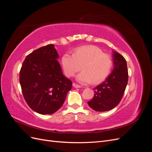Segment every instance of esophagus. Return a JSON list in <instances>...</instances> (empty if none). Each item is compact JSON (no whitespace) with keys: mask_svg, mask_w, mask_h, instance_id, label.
<instances>
[{"mask_svg":"<svg viewBox=\"0 0 152 152\" xmlns=\"http://www.w3.org/2000/svg\"><path fill=\"white\" fill-rule=\"evenodd\" d=\"M73 86L75 87V88H80V87H81V86L80 85H78L75 83H73Z\"/></svg>","mask_w":152,"mask_h":152,"instance_id":"34e87169","label":"esophagus"}]
</instances>
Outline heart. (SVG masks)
<instances>
[{
  "instance_id": "1",
  "label": "heart",
  "mask_w": 152,
  "mask_h": 152,
  "mask_svg": "<svg viewBox=\"0 0 152 152\" xmlns=\"http://www.w3.org/2000/svg\"><path fill=\"white\" fill-rule=\"evenodd\" d=\"M61 64L66 76L71 77L80 71L77 80L81 84L102 82L111 72L113 60L109 54L103 53L94 45H86L75 49L73 54L66 53L61 58Z\"/></svg>"
}]
</instances>
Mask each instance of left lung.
Masks as SVG:
<instances>
[{
    "label": "left lung",
    "mask_w": 152,
    "mask_h": 152,
    "mask_svg": "<svg viewBox=\"0 0 152 152\" xmlns=\"http://www.w3.org/2000/svg\"><path fill=\"white\" fill-rule=\"evenodd\" d=\"M113 70L103 83L96 86L89 107L96 112H106L117 106L123 97L128 82L127 63L121 54L114 52Z\"/></svg>",
    "instance_id": "1"
}]
</instances>
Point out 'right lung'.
<instances>
[{"label":"right lung","mask_w":152,"mask_h":152,"mask_svg":"<svg viewBox=\"0 0 152 152\" xmlns=\"http://www.w3.org/2000/svg\"><path fill=\"white\" fill-rule=\"evenodd\" d=\"M59 56L53 44L34 50L24 60L20 72V83L26 103L42 115L53 114L60 108L72 81L63 74Z\"/></svg>","instance_id":"1"}]
</instances>
